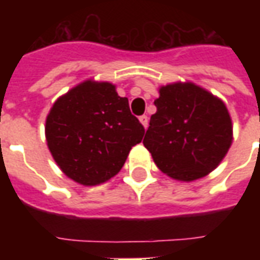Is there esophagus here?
I'll use <instances>...</instances> for the list:
<instances>
[{"label": "esophagus", "mask_w": 260, "mask_h": 260, "mask_svg": "<svg viewBox=\"0 0 260 260\" xmlns=\"http://www.w3.org/2000/svg\"><path fill=\"white\" fill-rule=\"evenodd\" d=\"M139 121H141V124L143 125L145 128H147V122H149V121H147V115H141V117H139Z\"/></svg>", "instance_id": "1"}]
</instances>
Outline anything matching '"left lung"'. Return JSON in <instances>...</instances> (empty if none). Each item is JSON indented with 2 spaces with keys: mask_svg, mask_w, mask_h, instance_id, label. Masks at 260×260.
<instances>
[{
  "mask_svg": "<svg viewBox=\"0 0 260 260\" xmlns=\"http://www.w3.org/2000/svg\"><path fill=\"white\" fill-rule=\"evenodd\" d=\"M143 145L171 178L193 181L216 169L229 152L233 126L221 100L193 83L160 89Z\"/></svg>",
  "mask_w": 260,
  "mask_h": 260,
  "instance_id": "left-lung-1",
  "label": "left lung"
}]
</instances>
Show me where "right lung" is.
<instances>
[{"label":"right lung","mask_w":260,"mask_h":260,"mask_svg":"<svg viewBox=\"0 0 260 260\" xmlns=\"http://www.w3.org/2000/svg\"><path fill=\"white\" fill-rule=\"evenodd\" d=\"M145 128L107 82L86 80L54 103L46 121L50 152L65 175L97 185L122 169Z\"/></svg>","instance_id":"right-lung-1"}]
</instances>
